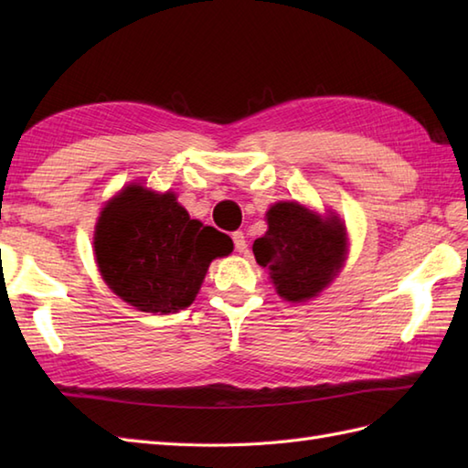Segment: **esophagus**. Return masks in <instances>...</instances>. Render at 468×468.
<instances>
[{"label":"esophagus","instance_id":"1","mask_svg":"<svg viewBox=\"0 0 468 468\" xmlns=\"http://www.w3.org/2000/svg\"><path fill=\"white\" fill-rule=\"evenodd\" d=\"M233 243H235V251L237 253H245L247 251V239L243 231H235L233 233Z\"/></svg>","mask_w":468,"mask_h":468}]
</instances>
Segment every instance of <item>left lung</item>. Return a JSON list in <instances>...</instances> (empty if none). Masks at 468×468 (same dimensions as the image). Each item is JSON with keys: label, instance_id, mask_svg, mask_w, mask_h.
<instances>
[{"label": "left lung", "instance_id": "obj_1", "mask_svg": "<svg viewBox=\"0 0 468 468\" xmlns=\"http://www.w3.org/2000/svg\"><path fill=\"white\" fill-rule=\"evenodd\" d=\"M267 231L253 243L255 260L270 271L285 302H307L340 273L347 253L346 225L297 201H280L267 211Z\"/></svg>", "mask_w": 468, "mask_h": 468}]
</instances>
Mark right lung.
I'll return each instance as SVG.
<instances>
[{
  "mask_svg": "<svg viewBox=\"0 0 468 468\" xmlns=\"http://www.w3.org/2000/svg\"><path fill=\"white\" fill-rule=\"evenodd\" d=\"M231 251V237L188 217L175 193H154L136 183L104 205L94 231L102 280L146 314H175L191 305L208 265Z\"/></svg>",
  "mask_w": 468,
  "mask_h": 468,
  "instance_id": "right-lung-1",
  "label": "right lung"
}]
</instances>
